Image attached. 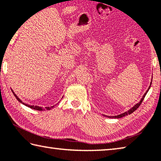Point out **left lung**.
I'll return each instance as SVG.
<instances>
[{
  "label": "left lung",
  "mask_w": 161,
  "mask_h": 161,
  "mask_svg": "<svg viewBox=\"0 0 161 161\" xmlns=\"http://www.w3.org/2000/svg\"><path fill=\"white\" fill-rule=\"evenodd\" d=\"M150 85H151V83H150ZM150 86H149V88L147 89V90L146 91V92H145V93L144 94V95L142 96V99H141V100L140 101V103H137V104H136V105H135L134 107H132V108L130 109H129L128 111H127V112H125V113H122V114H118V115H117V116H112V117L107 116V115H105V116H106V117H113V118H120V117H125V116L127 115V114H131V113H133L134 111H136V109L139 108V106L140 105V104L142 103V100H143V99H144V98H145V95H146V94L147 93V92H148V90H149V89H150Z\"/></svg>",
  "instance_id": "obj_1"
}]
</instances>
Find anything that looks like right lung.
I'll use <instances>...</instances> for the list:
<instances>
[{"label": "right lung", "instance_id": "add662e5", "mask_svg": "<svg viewBox=\"0 0 161 161\" xmlns=\"http://www.w3.org/2000/svg\"><path fill=\"white\" fill-rule=\"evenodd\" d=\"M12 92H13V93H14V96L16 97V98L18 99V101L20 102V103H22V104H24V105L27 106V107H29V108H31V109H36V110H39V111H42V110H43V108H42V107H39V106H34V105H29V104H25V103H23V102L21 100V99H20L19 97H18L16 96V94L14 92V91L12 90ZM53 108V106H52V107H46L45 109H47V110H49V109H51Z\"/></svg>", "mask_w": 161, "mask_h": 161}]
</instances>
